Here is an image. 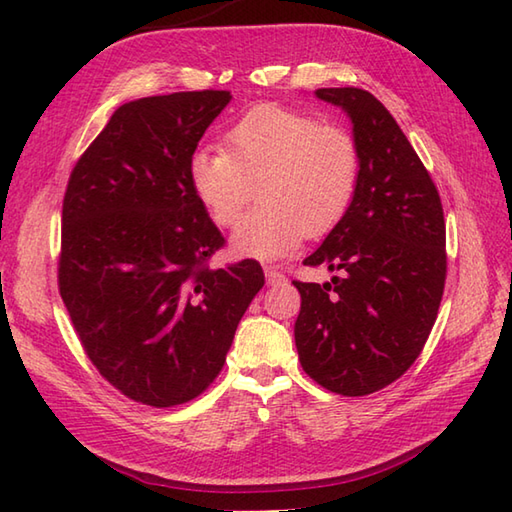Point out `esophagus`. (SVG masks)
Returning <instances> with one entry per match:
<instances>
[{
  "instance_id": "1",
  "label": "esophagus",
  "mask_w": 512,
  "mask_h": 512,
  "mask_svg": "<svg viewBox=\"0 0 512 512\" xmlns=\"http://www.w3.org/2000/svg\"><path fill=\"white\" fill-rule=\"evenodd\" d=\"M264 273H266L268 286H277V284H281V281H286L284 270L277 268V266H266V268H264Z\"/></svg>"
}]
</instances>
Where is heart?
<instances>
[{
    "label": "heart",
    "instance_id": "heart-1",
    "mask_svg": "<svg viewBox=\"0 0 512 512\" xmlns=\"http://www.w3.org/2000/svg\"><path fill=\"white\" fill-rule=\"evenodd\" d=\"M361 154L343 127L321 118L259 105L224 136V149H198L189 160L193 193L215 224L231 226L253 200L259 206L235 226L233 253L284 257L303 235L321 237L354 202Z\"/></svg>",
    "mask_w": 512,
    "mask_h": 512
}]
</instances>
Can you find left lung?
Returning a JSON list of instances; mask_svg holds the SVG:
<instances>
[{
	"instance_id": "obj_1",
	"label": "left lung",
	"mask_w": 512,
	"mask_h": 512,
	"mask_svg": "<svg viewBox=\"0 0 512 512\" xmlns=\"http://www.w3.org/2000/svg\"><path fill=\"white\" fill-rule=\"evenodd\" d=\"M314 96L350 118L361 176L350 211L303 259L339 275L323 286L295 281V343L319 385L365 396L407 372L436 323L447 277L444 213L436 184L374 94L321 88Z\"/></svg>"
}]
</instances>
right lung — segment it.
<instances>
[{"instance_id":"right-lung-1","label":"right lung","mask_w":512,"mask_h":512,"mask_svg":"<svg viewBox=\"0 0 512 512\" xmlns=\"http://www.w3.org/2000/svg\"><path fill=\"white\" fill-rule=\"evenodd\" d=\"M231 92H176L118 107L63 198L59 290L85 354L127 398L193 400L222 372L264 286L253 259L209 268L222 233L189 160Z\"/></svg>"}]
</instances>
